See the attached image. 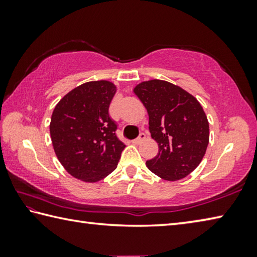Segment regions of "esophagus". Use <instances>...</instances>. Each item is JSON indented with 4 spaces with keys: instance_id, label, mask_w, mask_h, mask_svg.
<instances>
[{
    "instance_id": "1",
    "label": "esophagus",
    "mask_w": 257,
    "mask_h": 257,
    "mask_svg": "<svg viewBox=\"0 0 257 257\" xmlns=\"http://www.w3.org/2000/svg\"><path fill=\"white\" fill-rule=\"evenodd\" d=\"M145 138H146V135H145L144 133H142V134L139 135V136H138L136 139H134L133 143H134V144L138 145V144H141L142 142H144V141H145Z\"/></svg>"
}]
</instances>
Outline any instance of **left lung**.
<instances>
[{
    "label": "left lung",
    "mask_w": 257,
    "mask_h": 257,
    "mask_svg": "<svg viewBox=\"0 0 257 257\" xmlns=\"http://www.w3.org/2000/svg\"><path fill=\"white\" fill-rule=\"evenodd\" d=\"M134 93L146 107L150 133L159 153L146 161L164 180H180L201 163L208 145L210 128L199 102L181 87L165 80L143 81Z\"/></svg>",
    "instance_id": "1"
}]
</instances>
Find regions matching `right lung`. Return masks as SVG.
<instances>
[{
    "label": "right lung",
    "instance_id": "obj_1",
    "mask_svg": "<svg viewBox=\"0 0 257 257\" xmlns=\"http://www.w3.org/2000/svg\"><path fill=\"white\" fill-rule=\"evenodd\" d=\"M116 92L107 80L88 81L60 99L52 113V144L68 173L97 182L115 170L125 145L116 137L108 106Z\"/></svg>",
    "mask_w": 257,
    "mask_h": 257
}]
</instances>
